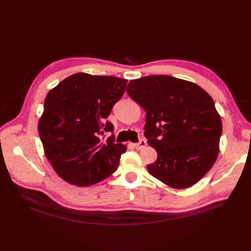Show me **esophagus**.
<instances>
[{"instance_id": "obj_1", "label": "esophagus", "mask_w": 251, "mask_h": 251, "mask_svg": "<svg viewBox=\"0 0 251 251\" xmlns=\"http://www.w3.org/2000/svg\"><path fill=\"white\" fill-rule=\"evenodd\" d=\"M146 146H147V141L144 140V139H141L138 143H135V144H134V148H135L136 150H141V149H143Z\"/></svg>"}]
</instances>
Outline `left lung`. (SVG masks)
<instances>
[{
  "mask_svg": "<svg viewBox=\"0 0 251 251\" xmlns=\"http://www.w3.org/2000/svg\"><path fill=\"white\" fill-rule=\"evenodd\" d=\"M126 92L147 112L144 136L158 154L150 175L173 188L196 184L219 154L222 121L210 95L169 75L133 79Z\"/></svg>",
  "mask_w": 251,
  "mask_h": 251,
  "instance_id": "1",
  "label": "left lung"
}]
</instances>
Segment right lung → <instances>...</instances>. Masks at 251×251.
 <instances>
[{
    "label": "right lung",
    "mask_w": 251,
    "mask_h": 251,
    "mask_svg": "<svg viewBox=\"0 0 251 251\" xmlns=\"http://www.w3.org/2000/svg\"><path fill=\"white\" fill-rule=\"evenodd\" d=\"M127 80L114 76L75 73L51 89L39 120L45 155L66 182L85 187L115 172L126 147L104 132L114 126L105 121L123 97Z\"/></svg>",
    "instance_id": "obj_1"
}]
</instances>
